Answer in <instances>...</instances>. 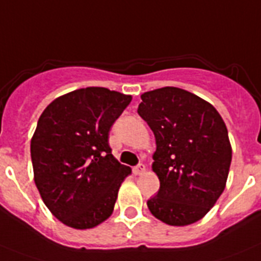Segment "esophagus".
Masks as SVG:
<instances>
[{
  "label": "esophagus",
  "instance_id": "1",
  "mask_svg": "<svg viewBox=\"0 0 261 261\" xmlns=\"http://www.w3.org/2000/svg\"><path fill=\"white\" fill-rule=\"evenodd\" d=\"M144 171H146V167H144L143 164H139V165H137V167H134L133 168V172H134V174H142V173H144Z\"/></svg>",
  "mask_w": 261,
  "mask_h": 261
}]
</instances>
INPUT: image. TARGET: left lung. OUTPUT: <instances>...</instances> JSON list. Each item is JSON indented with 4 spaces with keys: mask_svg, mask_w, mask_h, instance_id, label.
Returning <instances> with one entry per match:
<instances>
[{
    "mask_svg": "<svg viewBox=\"0 0 261 261\" xmlns=\"http://www.w3.org/2000/svg\"><path fill=\"white\" fill-rule=\"evenodd\" d=\"M138 114L156 140L152 171L160 189L147 201L151 214L169 226L202 219L226 188L232 149L217 109L174 87L143 93Z\"/></svg>",
    "mask_w": 261,
    "mask_h": 261,
    "instance_id": "left-lung-1",
    "label": "left lung"
}]
</instances>
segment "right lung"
Instances as JSON below:
<instances>
[{"mask_svg":"<svg viewBox=\"0 0 261 261\" xmlns=\"http://www.w3.org/2000/svg\"><path fill=\"white\" fill-rule=\"evenodd\" d=\"M133 97L89 87L54 99L31 138L34 181L43 202L65 226L87 230L113 214L131 174L109 146V131Z\"/></svg>","mask_w":261,"mask_h":261,"instance_id":"add662e5","label":"right lung"}]
</instances>
